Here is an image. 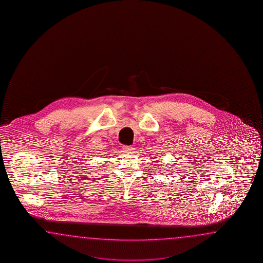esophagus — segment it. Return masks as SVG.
<instances>
[{
  "instance_id": "esophagus-1",
  "label": "esophagus",
  "mask_w": 263,
  "mask_h": 263,
  "mask_svg": "<svg viewBox=\"0 0 263 263\" xmlns=\"http://www.w3.org/2000/svg\"><path fill=\"white\" fill-rule=\"evenodd\" d=\"M123 151L126 152V153H130V152L134 151V147L130 146V145H124Z\"/></svg>"
}]
</instances>
